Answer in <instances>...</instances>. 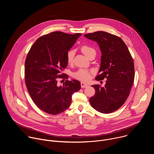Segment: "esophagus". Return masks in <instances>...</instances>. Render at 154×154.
Instances as JSON below:
<instances>
[{
	"mask_svg": "<svg viewBox=\"0 0 154 154\" xmlns=\"http://www.w3.org/2000/svg\"><path fill=\"white\" fill-rule=\"evenodd\" d=\"M80 85H81V87L82 88H86V87L88 86V84H86V83H84V82H81Z\"/></svg>",
	"mask_w": 154,
	"mask_h": 154,
	"instance_id": "esophagus-1",
	"label": "esophagus"
}]
</instances>
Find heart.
<instances>
[{
  "instance_id": "b5f03b06",
  "label": "heart",
  "mask_w": 154,
  "mask_h": 154,
  "mask_svg": "<svg viewBox=\"0 0 154 154\" xmlns=\"http://www.w3.org/2000/svg\"><path fill=\"white\" fill-rule=\"evenodd\" d=\"M82 52L87 57H88V56L92 54L93 52H96L94 49L91 48V46L88 45H83L81 48H80ZM75 55V52L74 50H70L68 54H67V61L69 64H71L72 63L74 57ZM92 71L88 69H80L77 71L73 73L72 76L79 80L81 81H88L90 80L91 77V74Z\"/></svg>"
}]
</instances>
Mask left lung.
Listing matches in <instances>:
<instances>
[{
	"label": "left lung",
	"instance_id": "obj_1",
	"mask_svg": "<svg viewBox=\"0 0 154 154\" xmlns=\"http://www.w3.org/2000/svg\"><path fill=\"white\" fill-rule=\"evenodd\" d=\"M84 36L97 42L102 53L99 74L96 80L106 79L103 87L92 86L96 93L90 99V104L102 113H112L126 101L134 84L133 58L124 42L116 35L98 31Z\"/></svg>",
	"mask_w": 154,
	"mask_h": 154
}]
</instances>
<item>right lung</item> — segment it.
<instances>
[{"label":"right lung","mask_w":154,"mask_h":154,"mask_svg":"<svg viewBox=\"0 0 154 154\" xmlns=\"http://www.w3.org/2000/svg\"><path fill=\"white\" fill-rule=\"evenodd\" d=\"M81 33L70 35L54 32L37 39L25 62V82L35 105L43 112L57 115L71 103L72 95L80 90L79 81L66 80L58 86V79L68 75L60 74L68 65L67 54Z\"/></svg>","instance_id":"1"}]
</instances>
